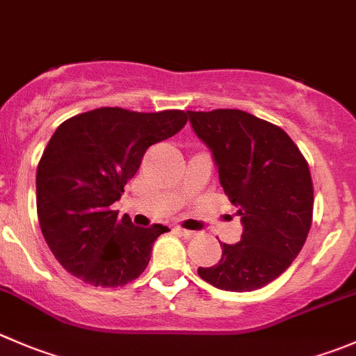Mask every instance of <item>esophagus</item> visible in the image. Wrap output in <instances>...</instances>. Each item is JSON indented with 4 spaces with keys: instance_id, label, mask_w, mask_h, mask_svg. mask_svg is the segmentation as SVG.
Wrapping results in <instances>:
<instances>
[{
    "instance_id": "34e87169",
    "label": "esophagus",
    "mask_w": 356,
    "mask_h": 356,
    "mask_svg": "<svg viewBox=\"0 0 356 356\" xmlns=\"http://www.w3.org/2000/svg\"><path fill=\"white\" fill-rule=\"evenodd\" d=\"M177 231H179V233H181L184 238H193V236H195V234H196L195 231L184 229V227H177Z\"/></svg>"
}]
</instances>
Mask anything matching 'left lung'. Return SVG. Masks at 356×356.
<instances>
[{
	"mask_svg": "<svg viewBox=\"0 0 356 356\" xmlns=\"http://www.w3.org/2000/svg\"><path fill=\"white\" fill-rule=\"evenodd\" d=\"M212 153L220 186L238 207L243 233L222 243V257L198 268L220 291L250 292L280 277L305 245L313 219L309 167L294 140L270 122L240 109L188 111Z\"/></svg>",
	"mask_w": 356,
	"mask_h": 356,
	"instance_id": "obj_1",
	"label": "left lung"
}]
</instances>
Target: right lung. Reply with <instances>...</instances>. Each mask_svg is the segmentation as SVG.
<instances>
[{"label":"right lung","instance_id":"add662e5","mask_svg":"<svg viewBox=\"0 0 356 356\" xmlns=\"http://www.w3.org/2000/svg\"><path fill=\"white\" fill-rule=\"evenodd\" d=\"M184 111L136 113L101 108L65 120L36 172L41 233L65 271L95 287L136 280L167 226H134L113 203L139 170L149 146L175 136Z\"/></svg>","mask_w":356,"mask_h":356}]
</instances>
